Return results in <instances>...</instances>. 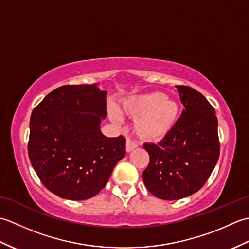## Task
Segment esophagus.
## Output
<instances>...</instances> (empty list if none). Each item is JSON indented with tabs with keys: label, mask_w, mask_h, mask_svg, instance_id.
I'll return each mask as SVG.
<instances>
[{
	"label": "esophagus",
	"mask_w": 249,
	"mask_h": 249,
	"mask_svg": "<svg viewBox=\"0 0 249 249\" xmlns=\"http://www.w3.org/2000/svg\"><path fill=\"white\" fill-rule=\"evenodd\" d=\"M137 146H138V144H137L135 141H133L129 138H127V140H126V151L127 152H131L134 149H136Z\"/></svg>",
	"instance_id": "34e87169"
}]
</instances>
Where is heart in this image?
I'll return each mask as SVG.
<instances>
[{
  "mask_svg": "<svg viewBox=\"0 0 249 249\" xmlns=\"http://www.w3.org/2000/svg\"><path fill=\"white\" fill-rule=\"evenodd\" d=\"M123 112L135 121V131L141 139L157 141L169 134L178 115V105L160 92H153L129 97L122 105ZM111 119L120 122L115 111Z\"/></svg>",
  "mask_w": 249,
  "mask_h": 249,
  "instance_id": "b5f03b06",
  "label": "heart"
}]
</instances>
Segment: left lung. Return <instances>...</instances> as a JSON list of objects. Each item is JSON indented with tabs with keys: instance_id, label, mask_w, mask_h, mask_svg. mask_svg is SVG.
I'll return each instance as SVG.
<instances>
[{
	"instance_id": "1",
	"label": "left lung",
	"mask_w": 249,
	"mask_h": 249,
	"mask_svg": "<svg viewBox=\"0 0 249 249\" xmlns=\"http://www.w3.org/2000/svg\"><path fill=\"white\" fill-rule=\"evenodd\" d=\"M184 105L182 115L160 143H144L150 162L142 174L149 192L163 200L197 193L218 160L220 143L215 109L200 92L176 86Z\"/></svg>"
}]
</instances>
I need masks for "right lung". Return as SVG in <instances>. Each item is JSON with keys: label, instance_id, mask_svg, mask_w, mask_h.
Returning <instances> with one entry per match:
<instances>
[{"label": "right lung", "instance_id": "add662e5", "mask_svg": "<svg viewBox=\"0 0 249 249\" xmlns=\"http://www.w3.org/2000/svg\"><path fill=\"white\" fill-rule=\"evenodd\" d=\"M106 95L95 84L63 86L32 111L30 161L44 186L61 198L94 197L125 155L124 136L100 133Z\"/></svg>", "mask_w": 249, "mask_h": 249}]
</instances>
